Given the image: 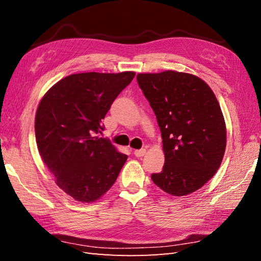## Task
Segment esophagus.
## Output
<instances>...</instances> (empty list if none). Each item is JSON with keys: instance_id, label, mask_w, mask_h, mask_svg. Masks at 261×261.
I'll return each mask as SVG.
<instances>
[{"instance_id": "esophagus-1", "label": "esophagus", "mask_w": 261, "mask_h": 261, "mask_svg": "<svg viewBox=\"0 0 261 261\" xmlns=\"http://www.w3.org/2000/svg\"><path fill=\"white\" fill-rule=\"evenodd\" d=\"M134 153L136 157H143L146 153V149H139V150H135Z\"/></svg>"}]
</instances>
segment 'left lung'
Segmentation results:
<instances>
[{"label":"left lung","mask_w":261,"mask_h":261,"mask_svg":"<svg viewBox=\"0 0 261 261\" xmlns=\"http://www.w3.org/2000/svg\"><path fill=\"white\" fill-rule=\"evenodd\" d=\"M162 131L165 165L151 179L174 196L199 190L220 168L226 127L220 104L199 77L176 70L138 74Z\"/></svg>","instance_id":"8db88e82"}]
</instances>
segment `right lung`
I'll list each match as a JSON object with an SVG mask.
<instances>
[{
  "label": "right lung",
  "instance_id": "add662e5",
  "mask_svg": "<svg viewBox=\"0 0 261 261\" xmlns=\"http://www.w3.org/2000/svg\"><path fill=\"white\" fill-rule=\"evenodd\" d=\"M135 71L81 73L57 82L38 105L35 131L43 164L76 201L95 202L115 182L127 156L99 138L102 120Z\"/></svg>",
  "mask_w": 261,
  "mask_h": 261
}]
</instances>
